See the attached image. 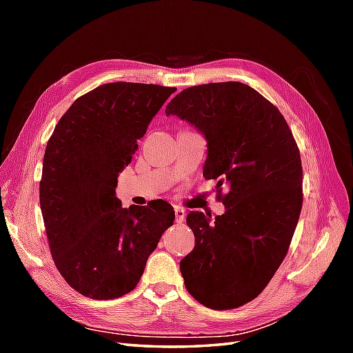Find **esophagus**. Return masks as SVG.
I'll return each instance as SVG.
<instances>
[{
	"label": "esophagus",
	"mask_w": 353,
	"mask_h": 353,
	"mask_svg": "<svg viewBox=\"0 0 353 353\" xmlns=\"http://www.w3.org/2000/svg\"><path fill=\"white\" fill-rule=\"evenodd\" d=\"M174 214H176V223H183L185 221V216H186L185 209L177 206V208H174Z\"/></svg>",
	"instance_id": "34e87169"
}]
</instances>
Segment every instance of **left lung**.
<instances>
[{
	"instance_id": "obj_1",
	"label": "left lung",
	"mask_w": 353,
	"mask_h": 353,
	"mask_svg": "<svg viewBox=\"0 0 353 353\" xmlns=\"http://www.w3.org/2000/svg\"><path fill=\"white\" fill-rule=\"evenodd\" d=\"M165 114L203 134V176L229 188L223 215L186 216L196 245L181 261L185 287L208 308H238L261 294L288 252L302 211L301 153L279 109L239 81L183 89Z\"/></svg>"
}]
</instances>
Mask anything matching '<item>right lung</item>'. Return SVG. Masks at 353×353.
Returning <instances> with one entry per match:
<instances>
[{"mask_svg": "<svg viewBox=\"0 0 353 353\" xmlns=\"http://www.w3.org/2000/svg\"><path fill=\"white\" fill-rule=\"evenodd\" d=\"M176 88L106 83L81 95L45 148L39 199L59 272L86 297L109 301L137 287L174 221L163 200L123 208L115 188L138 139Z\"/></svg>", "mask_w": 353, "mask_h": 353, "instance_id": "1", "label": "right lung"}]
</instances>
